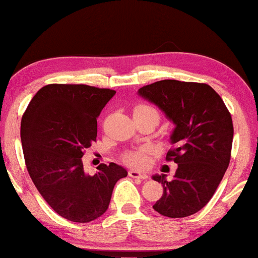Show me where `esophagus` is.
Segmentation results:
<instances>
[{"label":"esophagus","instance_id":"1","mask_svg":"<svg viewBox=\"0 0 258 258\" xmlns=\"http://www.w3.org/2000/svg\"><path fill=\"white\" fill-rule=\"evenodd\" d=\"M129 176H132V178H136V179H141V180L148 179V175H147V173L139 172V170H135V169L129 170Z\"/></svg>","mask_w":258,"mask_h":258}]
</instances>
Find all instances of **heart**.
Here are the masks:
<instances>
[{
	"label": "heart",
	"instance_id": "1",
	"mask_svg": "<svg viewBox=\"0 0 258 258\" xmlns=\"http://www.w3.org/2000/svg\"><path fill=\"white\" fill-rule=\"evenodd\" d=\"M135 112H141V113H153L160 118V113L158 110H156L154 106L150 105H139L136 106L135 110H134V113ZM124 160L126 163L129 165L135 166V167H145L147 165V161H148V158H147V150L146 149H140V150H134V152H129L124 155Z\"/></svg>",
	"mask_w": 258,
	"mask_h": 258
}]
</instances>
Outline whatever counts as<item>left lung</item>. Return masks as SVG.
<instances>
[{"instance_id":"8db88e82","label":"left lung","mask_w":258,"mask_h":258,"mask_svg":"<svg viewBox=\"0 0 258 258\" xmlns=\"http://www.w3.org/2000/svg\"><path fill=\"white\" fill-rule=\"evenodd\" d=\"M139 95L158 105L175 124L167 161L178 163L170 181L154 175L163 195L153 205L160 215L183 218L210 202L231 159L233 124L222 97L204 83L165 79L146 85Z\"/></svg>"}]
</instances>
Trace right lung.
Returning <instances> with one entry per match:
<instances>
[{
  "instance_id": "obj_1",
  "label": "right lung",
  "mask_w": 258,
  "mask_h": 258,
  "mask_svg": "<svg viewBox=\"0 0 258 258\" xmlns=\"http://www.w3.org/2000/svg\"><path fill=\"white\" fill-rule=\"evenodd\" d=\"M115 90L49 84L33 97L21 121L27 170L46 203L62 218L92 222L108 210L113 187L128 172L111 162L88 175L82 158L97 137V117Z\"/></svg>"
}]
</instances>
